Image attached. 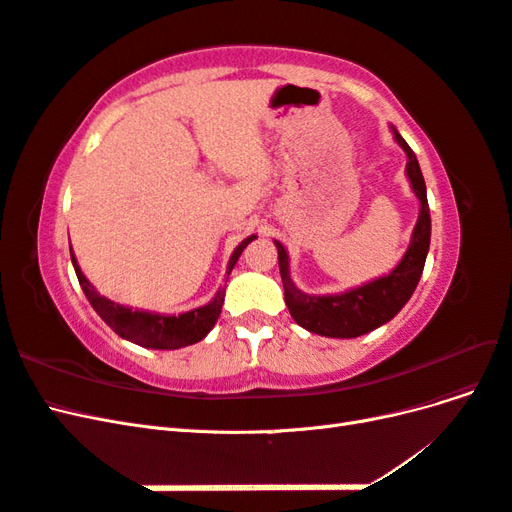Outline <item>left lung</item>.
<instances>
[{"label":"left lung","mask_w":512,"mask_h":512,"mask_svg":"<svg viewBox=\"0 0 512 512\" xmlns=\"http://www.w3.org/2000/svg\"><path fill=\"white\" fill-rule=\"evenodd\" d=\"M391 130L397 145L404 149L408 156L406 175L410 179L412 192L416 194L418 203H421V211H418V222L414 226L408 252L389 275H382L374 282H367L342 294H322V297H316V294L301 292L294 286V282L290 280L288 252L284 250V245L280 241H275L288 312L294 318V322H297L299 327L307 329L309 333L346 339L374 331L382 327L384 322H389L393 316H397L399 309L412 297L418 280H421L431 241L427 188L414 151L393 126Z\"/></svg>","instance_id":"8db88e82"}]
</instances>
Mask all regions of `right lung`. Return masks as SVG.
<instances>
[{"label":"right lung","instance_id":"obj_1","mask_svg":"<svg viewBox=\"0 0 512 512\" xmlns=\"http://www.w3.org/2000/svg\"><path fill=\"white\" fill-rule=\"evenodd\" d=\"M256 235L243 239L235 252H232L228 267H226V282L230 271L235 269L237 260L241 252L245 250L250 241H254ZM70 256H72V265L76 271V277H79V284L85 292V297L89 299L91 307L96 309L98 316L111 327L119 337L128 339V342H134L143 348H156V350H177L183 346H192L200 342L211 329L213 324L218 322L222 314V305H224V288L218 290L213 301L196 307L192 312H185L179 316H166V314H153V312H143V309H132L126 305H119L111 299L102 297V294L96 292V288L89 284L87 277L83 275L79 262H76L72 247H70Z\"/></svg>","mask_w":512,"mask_h":512}]
</instances>
